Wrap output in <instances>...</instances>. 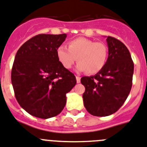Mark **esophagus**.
Here are the masks:
<instances>
[{"label": "esophagus", "instance_id": "esophagus-1", "mask_svg": "<svg viewBox=\"0 0 147 147\" xmlns=\"http://www.w3.org/2000/svg\"><path fill=\"white\" fill-rule=\"evenodd\" d=\"M76 82H77V83H80V76H76Z\"/></svg>", "mask_w": 147, "mask_h": 147}]
</instances>
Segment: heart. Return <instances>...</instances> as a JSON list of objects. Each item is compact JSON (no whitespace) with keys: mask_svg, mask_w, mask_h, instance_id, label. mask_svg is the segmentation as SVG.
<instances>
[{"mask_svg":"<svg viewBox=\"0 0 147 147\" xmlns=\"http://www.w3.org/2000/svg\"><path fill=\"white\" fill-rule=\"evenodd\" d=\"M67 49L61 46L56 50L58 60L67 70L72 67L77 59V71L95 74L104 68L107 60L108 49L102 42L78 37L69 41Z\"/></svg>","mask_w":147,"mask_h":147,"instance_id":"1","label":"heart"}]
</instances>
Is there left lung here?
Instances as JSON below:
<instances>
[{
    "mask_svg": "<svg viewBox=\"0 0 147 147\" xmlns=\"http://www.w3.org/2000/svg\"><path fill=\"white\" fill-rule=\"evenodd\" d=\"M108 58L104 68L94 76H83L81 83L86 88L83 104L90 114L107 116L116 113L130 93L134 62L124 43L107 37Z\"/></svg>",
    "mask_w": 147,
    "mask_h": 147,
    "instance_id": "1",
    "label": "left lung"
}]
</instances>
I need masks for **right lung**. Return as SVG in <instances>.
Instances as JSON below:
<instances>
[{
  "mask_svg": "<svg viewBox=\"0 0 147 147\" xmlns=\"http://www.w3.org/2000/svg\"><path fill=\"white\" fill-rule=\"evenodd\" d=\"M66 34L36 35L17 51L11 81L19 105L29 114L49 119L59 114L66 94L76 83L74 74L63 67L56 50Z\"/></svg>",
  "mask_w": 147,
  "mask_h": 147,
  "instance_id": "obj_1",
  "label": "right lung"
}]
</instances>
